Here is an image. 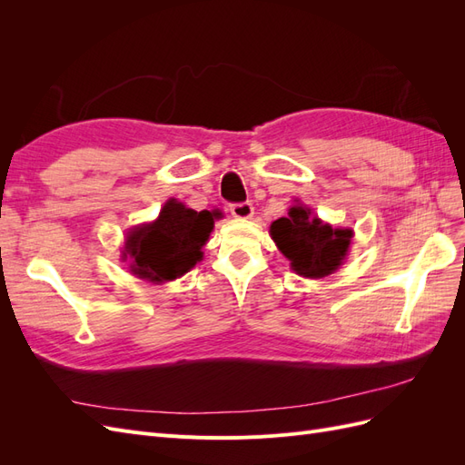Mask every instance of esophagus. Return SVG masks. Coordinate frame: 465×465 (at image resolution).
Returning a JSON list of instances; mask_svg holds the SVG:
<instances>
[{
  "label": "esophagus",
  "instance_id": "34e87169",
  "mask_svg": "<svg viewBox=\"0 0 465 465\" xmlns=\"http://www.w3.org/2000/svg\"><path fill=\"white\" fill-rule=\"evenodd\" d=\"M231 213L236 219H250L254 215V207H252L250 202H242V203H232L231 205Z\"/></svg>",
  "mask_w": 465,
  "mask_h": 465
}]
</instances>
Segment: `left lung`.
<instances>
[{
    "mask_svg": "<svg viewBox=\"0 0 465 465\" xmlns=\"http://www.w3.org/2000/svg\"><path fill=\"white\" fill-rule=\"evenodd\" d=\"M270 232L292 272L311 279L331 275L343 263L353 238L351 229H333L301 203L292 205L287 217L273 221Z\"/></svg>",
    "mask_w": 465,
    "mask_h": 465,
    "instance_id": "8db88e82",
    "label": "left lung"
}]
</instances>
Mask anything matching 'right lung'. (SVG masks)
I'll return each mask as SVG.
<instances>
[{"mask_svg":"<svg viewBox=\"0 0 465 465\" xmlns=\"http://www.w3.org/2000/svg\"><path fill=\"white\" fill-rule=\"evenodd\" d=\"M221 211H193L176 200H168L153 223L130 229L122 260L130 272L151 281L166 283L188 273L203 258L202 248L213 231Z\"/></svg>","mask_w":465,"mask_h":465,"instance_id":"right-lung-1","label":"right lung"}]
</instances>
